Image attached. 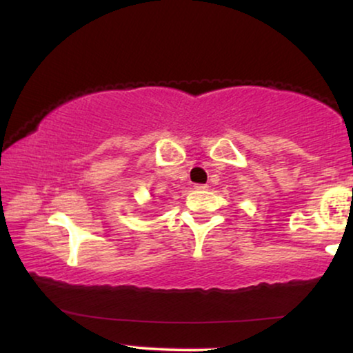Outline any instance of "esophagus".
<instances>
[{"label":"esophagus","mask_w":353,"mask_h":353,"mask_svg":"<svg viewBox=\"0 0 353 353\" xmlns=\"http://www.w3.org/2000/svg\"><path fill=\"white\" fill-rule=\"evenodd\" d=\"M207 185H194V190H199V191H204V190H207Z\"/></svg>","instance_id":"obj_1"}]
</instances>
